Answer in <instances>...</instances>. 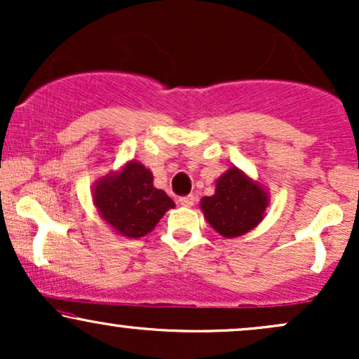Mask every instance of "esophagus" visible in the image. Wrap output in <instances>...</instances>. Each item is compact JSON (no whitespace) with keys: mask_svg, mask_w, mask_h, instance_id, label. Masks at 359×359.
<instances>
[{"mask_svg":"<svg viewBox=\"0 0 359 359\" xmlns=\"http://www.w3.org/2000/svg\"><path fill=\"white\" fill-rule=\"evenodd\" d=\"M179 203L180 205H184V208H191V205H194V203H196V197H194L192 194H189V196L180 197Z\"/></svg>","mask_w":359,"mask_h":359,"instance_id":"obj_1","label":"esophagus"}]
</instances>
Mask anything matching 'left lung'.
I'll return each instance as SVG.
<instances>
[{
  "instance_id": "8db88e82",
  "label": "left lung",
  "mask_w": 359,
  "mask_h": 359,
  "mask_svg": "<svg viewBox=\"0 0 359 359\" xmlns=\"http://www.w3.org/2000/svg\"><path fill=\"white\" fill-rule=\"evenodd\" d=\"M269 196L238 168H229L216 182V194L203 197L205 219L224 238L241 236L263 219Z\"/></svg>"
}]
</instances>
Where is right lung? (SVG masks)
<instances>
[{
	"label": "right lung",
	"instance_id": "add662e5",
	"mask_svg": "<svg viewBox=\"0 0 359 359\" xmlns=\"http://www.w3.org/2000/svg\"><path fill=\"white\" fill-rule=\"evenodd\" d=\"M94 204L102 219L128 238L145 236L175 205L162 189L154 187L151 172L135 160L126 163L118 175L97 182Z\"/></svg>",
	"mask_w": 359,
	"mask_h": 359
}]
</instances>
